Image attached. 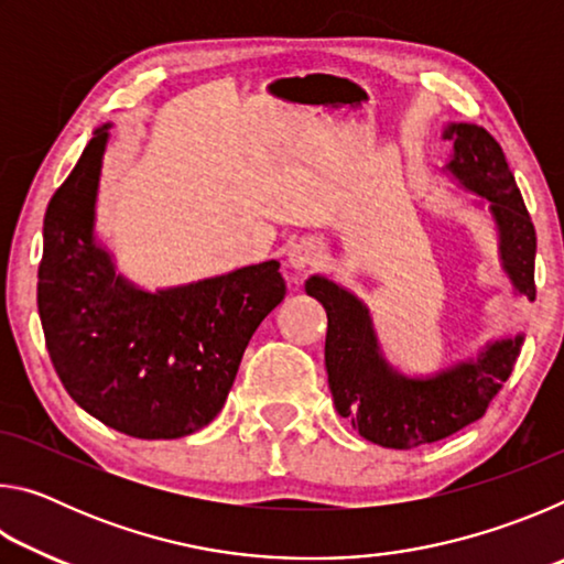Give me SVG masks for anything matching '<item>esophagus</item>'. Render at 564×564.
Returning a JSON list of instances; mask_svg holds the SVG:
<instances>
[{"instance_id": "1", "label": "esophagus", "mask_w": 564, "mask_h": 564, "mask_svg": "<svg viewBox=\"0 0 564 564\" xmlns=\"http://www.w3.org/2000/svg\"><path fill=\"white\" fill-rule=\"evenodd\" d=\"M289 263L293 269H311V265L318 263V248L313 241H299L289 248Z\"/></svg>"}]
</instances>
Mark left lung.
I'll return each instance as SVG.
<instances>
[{"label":"left lung","instance_id":"left-lung-1","mask_svg":"<svg viewBox=\"0 0 564 564\" xmlns=\"http://www.w3.org/2000/svg\"><path fill=\"white\" fill-rule=\"evenodd\" d=\"M445 139H455L447 169L490 202L505 271L514 289L534 301L538 236L500 144L475 123H453ZM305 293L328 313L326 370L336 410L366 441L383 447L410 451L480 420L520 356L522 336H514L435 378H403L380 356L366 305L356 295L321 275L308 279Z\"/></svg>","mask_w":564,"mask_h":564}]
</instances>
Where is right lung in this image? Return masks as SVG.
<instances>
[{"label": "right lung", "instance_id": "obj_1", "mask_svg": "<svg viewBox=\"0 0 564 564\" xmlns=\"http://www.w3.org/2000/svg\"><path fill=\"white\" fill-rule=\"evenodd\" d=\"M109 127L94 131L44 214L36 305L66 393L113 431L184 437L212 423L261 321L283 301L279 261L159 293L133 289L94 243Z\"/></svg>", "mask_w": 564, "mask_h": 564}]
</instances>
